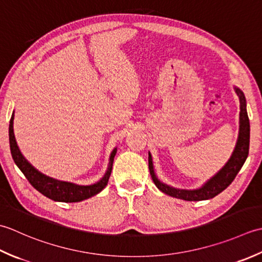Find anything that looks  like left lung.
<instances>
[{
	"label": "left lung",
	"mask_w": 262,
	"mask_h": 262,
	"mask_svg": "<svg viewBox=\"0 0 262 262\" xmlns=\"http://www.w3.org/2000/svg\"><path fill=\"white\" fill-rule=\"evenodd\" d=\"M234 90L237 94L239 98V127H238V137L235 148L232 152L231 158L224 165L222 169L218 170V173L212 176L211 179L202 184L201 188L195 190H183L176 189L173 186L163 183L159 181L154 169L152 157L151 154L148 152V163L149 170H150L151 179L155 185L164 192L165 194H168L174 198L182 199L186 201H201L211 199L217 194H220L222 191L225 190L227 186L233 182L235 176L242 168L249 155V146H250V122L247 112V100L243 92L237 87H234Z\"/></svg>",
	"instance_id": "8db88e82"
}]
</instances>
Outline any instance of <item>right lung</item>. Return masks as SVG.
Here are the masks:
<instances>
[{
	"label": "right lung",
	"instance_id": "1",
	"mask_svg": "<svg viewBox=\"0 0 262 262\" xmlns=\"http://www.w3.org/2000/svg\"><path fill=\"white\" fill-rule=\"evenodd\" d=\"M13 120L14 111L12 113L11 120H10L9 125V140L12 158L15 165H17L19 169L26 176V179L29 181V183L33 185L37 191H39L41 194H44L47 198L58 202H79L92 198V196L99 193V192L107 185L112 172V167H113L114 157L117 151L116 148H114L113 151L111 152L107 170H106V173L98 182L90 185H78L71 182H66V181H58L40 173L39 170L36 169L33 165L27 161L24 155L21 154L17 140H15L14 137Z\"/></svg>",
	"mask_w": 262,
	"mask_h": 262
}]
</instances>
